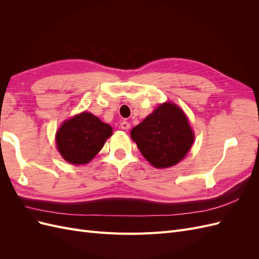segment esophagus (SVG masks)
I'll use <instances>...</instances> for the list:
<instances>
[{
  "label": "esophagus",
  "instance_id": "obj_1",
  "mask_svg": "<svg viewBox=\"0 0 259 259\" xmlns=\"http://www.w3.org/2000/svg\"><path fill=\"white\" fill-rule=\"evenodd\" d=\"M130 127H131V124H130L128 122L123 121V122L121 123V128H123V130H128Z\"/></svg>",
  "mask_w": 259,
  "mask_h": 259
}]
</instances>
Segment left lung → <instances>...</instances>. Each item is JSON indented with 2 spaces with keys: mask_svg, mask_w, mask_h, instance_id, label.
<instances>
[{
  "mask_svg": "<svg viewBox=\"0 0 259 259\" xmlns=\"http://www.w3.org/2000/svg\"><path fill=\"white\" fill-rule=\"evenodd\" d=\"M131 137L146 160L156 168L176 165L194 140L186 114L173 103L160 105L131 131Z\"/></svg>",
  "mask_w": 259,
  "mask_h": 259,
  "instance_id": "left-lung-1",
  "label": "left lung"
}]
</instances>
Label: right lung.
I'll use <instances>...</instances> for the list:
<instances>
[{"instance_id":"add662e5","label":"right lung","mask_w":259,"mask_h":259,"mask_svg":"<svg viewBox=\"0 0 259 259\" xmlns=\"http://www.w3.org/2000/svg\"><path fill=\"white\" fill-rule=\"evenodd\" d=\"M112 135V127L91 112L65 121L56 133L59 153L67 162L80 165L93 160Z\"/></svg>"}]
</instances>
